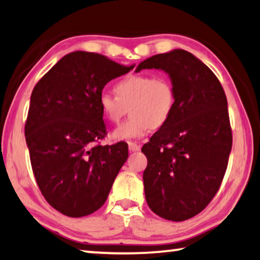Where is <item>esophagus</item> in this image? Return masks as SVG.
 <instances>
[{
  "label": "esophagus",
  "instance_id": "esophagus-1",
  "mask_svg": "<svg viewBox=\"0 0 260 260\" xmlns=\"http://www.w3.org/2000/svg\"><path fill=\"white\" fill-rule=\"evenodd\" d=\"M127 145H129L130 151H139V150H141V145L137 144V143L129 142V143H127Z\"/></svg>",
  "mask_w": 260,
  "mask_h": 260
}]
</instances>
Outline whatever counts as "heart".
I'll use <instances>...</instances> for the list:
<instances>
[{
	"label": "heart",
	"instance_id": "heart-1",
	"mask_svg": "<svg viewBox=\"0 0 260 260\" xmlns=\"http://www.w3.org/2000/svg\"><path fill=\"white\" fill-rule=\"evenodd\" d=\"M116 96L103 91L99 105L104 117L118 122L129 107L131 117L116 127L114 141H130L145 136L152 127L158 129L170 119L176 104L172 82L165 76L130 75L115 85Z\"/></svg>",
	"mask_w": 260,
	"mask_h": 260
}]
</instances>
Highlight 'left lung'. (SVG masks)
Segmentation results:
<instances>
[{
  "label": "left lung",
  "instance_id": "1",
  "mask_svg": "<svg viewBox=\"0 0 260 260\" xmlns=\"http://www.w3.org/2000/svg\"><path fill=\"white\" fill-rule=\"evenodd\" d=\"M165 71L176 104L169 121L144 144L143 174L149 208L182 221L202 212L219 190L232 148L224 89L211 69L191 52L175 49L137 67Z\"/></svg>",
  "mask_w": 260,
  "mask_h": 260
}]
</instances>
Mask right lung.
<instances>
[{
  "label": "right lung",
  "instance_id": "add662e5",
  "mask_svg": "<svg viewBox=\"0 0 260 260\" xmlns=\"http://www.w3.org/2000/svg\"><path fill=\"white\" fill-rule=\"evenodd\" d=\"M133 68L74 51L32 90L24 127L32 172L46 201L68 217L97 211L127 159L126 143L97 144L107 135L99 99L108 82Z\"/></svg>",
  "mask_w": 260,
  "mask_h": 260
}]
</instances>
